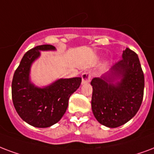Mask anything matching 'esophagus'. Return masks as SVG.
<instances>
[{
  "mask_svg": "<svg viewBox=\"0 0 154 154\" xmlns=\"http://www.w3.org/2000/svg\"><path fill=\"white\" fill-rule=\"evenodd\" d=\"M82 84H86V83H89L90 82V79H91V75H90V72H83L82 75Z\"/></svg>",
  "mask_w": 154,
  "mask_h": 154,
  "instance_id": "obj_1",
  "label": "esophagus"
}]
</instances>
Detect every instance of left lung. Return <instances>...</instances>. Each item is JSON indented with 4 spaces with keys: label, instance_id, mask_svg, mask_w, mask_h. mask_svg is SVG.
Returning a JSON list of instances; mask_svg holds the SVG:
<instances>
[{
    "label": "left lung",
    "instance_id": "1",
    "mask_svg": "<svg viewBox=\"0 0 154 154\" xmlns=\"http://www.w3.org/2000/svg\"><path fill=\"white\" fill-rule=\"evenodd\" d=\"M91 106L101 124L117 128L133 118L143 100L145 77L137 54L127 48L122 60L91 81Z\"/></svg>",
    "mask_w": 154,
    "mask_h": 154
}]
</instances>
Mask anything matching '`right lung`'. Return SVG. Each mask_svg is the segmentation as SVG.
<instances>
[{"label":"right lung","instance_id":"add662e5","mask_svg":"<svg viewBox=\"0 0 154 154\" xmlns=\"http://www.w3.org/2000/svg\"><path fill=\"white\" fill-rule=\"evenodd\" d=\"M51 45L37 46L23 56L12 82L15 110L26 123L35 128H48L60 120L69 105V97L79 88L82 77L60 78L39 87L30 79L33 63L40 51H56Z\"/></svg>","mask_w":154,"mask_h":154}]
</instances>
